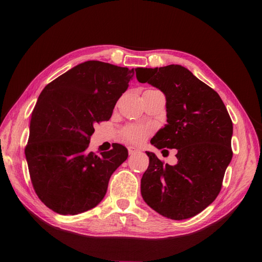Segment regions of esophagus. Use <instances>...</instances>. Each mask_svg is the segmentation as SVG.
Returning a JSON list of instances; mask_svg holds the SVG:
<instances>
[{"label":"esophagus","instance_id":"obj_1","mask_svg":"<svg viewBox=\"0 0 262 262\" xmlns=\"http://www.w3.org/2000/svg\"><path fill=\"white\" fill-rule=\"evenodd\" d=\"M128 153H129L130 157H133V155H136L138 153H141V149H138L136 147H133V146H129V147H128Z\"/></svg>","mask_w":262,"mask_h":262}]
</instances>
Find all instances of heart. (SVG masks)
Here are the masks:
<instances>
[{
  "mask_svg": "<svg viewBox=\"0 0 262 262\" xmlns=\"http://www.w3.org/2000/svg\"><path fill=\"white\" fill-rule=\"evenodd\" d=\"M149 128L143 125H130L126 127L122 132V138L130 144H140L145 142L147 136L149 135Z\"/></svg>",
  "mask_w": 262,
  "mask_h": 262,
  "instance_id": "heart-1",
  "label": "heart"
}]
</instances>
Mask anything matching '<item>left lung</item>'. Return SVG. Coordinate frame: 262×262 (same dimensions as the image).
Returning <instances> with one entry per match:
<instances>
[{
    "label": "left lung",
    "instance_id": "1",
    "mask_svg": "<svg viewBox=\"0 0 262 262\" xmlns=\"http://www.w3.org/2000/svg\"><path fill=\"white\" fill-rule=\"evenodd\" d=\"M137 80L165 96L166 121L151 144L176 148L178 162L163 164L152 152L141 180L149 207L171 220L199 214L220 193L233 153V124L219 93L181 65L136 69ZM165 151V149H164Z\"/></svg>",
    "mask_w": 262,
    "mask_h": 262
}]
</instances>
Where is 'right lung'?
<instances>
[{"label":"right lung","mask_w":262,"mask_h":262,"mask_svg":"<svg viewBox=\"0 0 262 262\" xmlns=\"http://www.w3.org/2000/svg\"><path fill=\"white\" fill-rule=\"evenodd\" d=\"M135 71L88 60L41 91L25 153L37 196L55 213L76 215L96 207L111 174L128 158L120 144L100 154L88 147L94 124L110 119Z\"/></svg>","instance_id":"right-lung-1"}]
</instances>
